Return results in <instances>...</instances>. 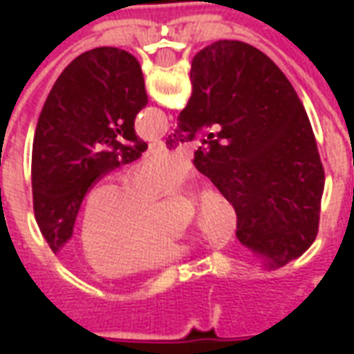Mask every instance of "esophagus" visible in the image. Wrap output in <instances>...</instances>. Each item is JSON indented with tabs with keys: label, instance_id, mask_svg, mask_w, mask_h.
<instances>
[{
	"label": "esophagus",
	"instance_id": "obj_1",
	"mask_svg": "<svg viewBox=\"0 0 354 354\" xmlns=\"http://www.w3.org/2000/svg\"><path fill=\"white\" fill-rule=\"evenodd\" d=\"M165 149H167V146H165L162 140H153V142L149 144V151H151V153H161Z\"/></svg>",
	"mask_w": 354,
	"mask_h": 354
}]
</instances>
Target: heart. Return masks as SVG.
<instances>
[{
  "label": "heart",
  "mask_w": 354,
  "mask_h": 354,
  "mask_svg": "<svg viewBox=\"0 0 354 354\" xmlns=\"http://www.w3.org/2000/svg\"><path fill=\"white\" fill-rule=\"evenodd\" d=\"M182 155L149 157L131 176H113L94 187L83 210L80 252L85 266L102 279L134 277L182 260L199 246L184 230H161L162 193L189 180ZM195 230L214 243H227L237 230V210L216 187H205L195 201Z\"/></svg>",
  "instance_id": "b5f03b06"
}]
</instances>
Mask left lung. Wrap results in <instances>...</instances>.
Listing matches in <instances>:
<instances>
[{
  "label": "left lung",
  "mask_w": 354,
  "mask_h": 354,
  "mask_svg": "<svg viewBox=\"0 0 354 354\" xmlns=\"http://www.w3.org/2000/svg\"><path fill=\"white\" fill-rule=\"evenodd\" d=\"M147 94L138 60L115 47L87 50L66 66L45 100L32 149V192L50 250L72 237L96 180L147 149L134 119Z\"/></svg>",
  "instance_id": "obj_1"
}]
</instances>
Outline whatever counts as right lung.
Instances as JSON below:
<instances>
[{
    "instance_id": "add662e5",
    "label": "right lung",
    "mask_w": 354,
    "mask_h": 354,
    "mask_svg": "<svg viewBox=\"0 0 354 354\" xmlns=\"http://www.w3.org/2000/svg\"><path fill=\"white\" fill-rule=\"evenodd\" d=\"M192 98L167 146L216 133L193 153L201 174L233 203L237 239L279 269L319 233L324 169L309 117L286 75L252 45L222 39L192 62Z\"/></svg>"
}]
</instances>
